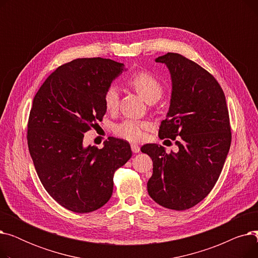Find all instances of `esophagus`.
<instances>
[{"label":"esophagus","instance_id":"1","mask_svg":"<svg viewBox=\"0 0 258 258\" xmlns=\"http://www.w3.org/2000/svg\"><path fill=\"white\" fill-rule=\"evenodd\" d=\"M131 148H132V152L135 153V154H137V153L140 152V146L138 144H132Z\"/></svg>","mask_w":258,"mask_h":258}]
</instances>
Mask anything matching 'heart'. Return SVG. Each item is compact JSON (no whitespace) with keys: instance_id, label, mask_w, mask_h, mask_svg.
<instances>
[{"instance_id":"obj_1","label":"heart","mask_w":258,"mask_h":258,"mask_svg":"<svg viewBox=\"0 0 258 258\" xmlns=\"http://www.w3.org/2000/svg\"><path fill=\"white\" fill-rule=\"evenodd\" d=\"M130 85L137 91L142 98L148 102L158 101L162 94L163 87L160 81L151 73L141 71L135 73L128 80ZM104 106L108 112H115L119 105V91L115 85L107 87L103 94ZM150 127L147 122L137 120H124L114 128L115 134L122 139L130 142L140 141L144 136V131Z\"/></svg>"}]
</instances>
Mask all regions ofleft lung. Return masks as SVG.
<instances>
[{"mask_svg":"<svg viewBox=\"0 0 258 258\" xmlns=\"http://www.w3.org/2000/svg\"><path fill=\"white\" fill-rule=\"evenodd\" d=\"M156 61L166 64L172 84L159 137L180 138L178 153L166 154L158 144L141 147L154 166L147 191L161 206L186 210L209 195L222 172L231 144L229 112L223 89L204 68L170 52Z\"/></svg>","mask_w":258,"mask_h":258,"instance_id":"left-lung-1","label":"left lung"}]
</instances>
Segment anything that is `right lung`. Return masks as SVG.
Here are the masks:
<instances>
[{
  "label": "right lung",
  "instance_id": "right-lung-1",
  "mask_svg": "<svg viewBox=\"0 0 258 258\" xmlns=\"http://www.w3.org/2000/svg\"><path fill=\"white\" fill-rule=\"evenodd\" d=\"M124 64L77 58L54 71L34 96L27 140L47 192L66 209L88 213L111 199L114 173L132 157L128 142L108 138L101 150L85 147V133L102 120L103 94Z\"/></svg>",
  "mask_w": 258,
  "mask_h": 258
}]
</instances>
